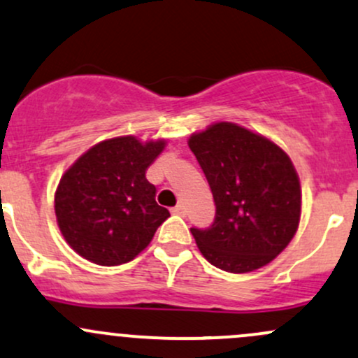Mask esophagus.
<instances>
[{"instance_id":"1","label":"esophagus","mask_w":358,"mask_h":358,"mask_svg":"<svg viewBox=\"0 0 358 358\" xmlns=\"http://www.w3.org/2000/svg\"><path fill=\"white\" fill-rule=\"evenodd\" d=\"M171 212H173V214H176V215H185L187 214V207L183 206V203H178V206L173 207Z\"/></svg>"}]
</instances>
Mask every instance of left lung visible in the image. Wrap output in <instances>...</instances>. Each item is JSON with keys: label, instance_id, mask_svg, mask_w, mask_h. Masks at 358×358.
I'll return each mask as SVG.
<instances>
[{"label": "left lung", "instance_id": "obj_1", "mask_svg": "<svg viewBox=\"0 0 358 358\" xmlns=\"http://www.w3.org/2000/svg\"><path fill=\"white\" fill-rule=\"evenodd\" d=\"M215 202L214 222L192 227L200 253L224 272L262 268L285 250L301 219V183L284 149L231 122L192 134Z\"/></svg>", "mask_w": 358, "mask_h": 358}]
</instances>
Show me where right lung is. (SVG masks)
<instances>
[{"label":"right lung","instance_id":"right-lung-1","mask_svg":"<svg viewBox=\"0 0 358 358\" xmlns=\"http://www.w3.org/2000/svg\"><path fill=\"white\" fill-rule=\"evenodd\" d=\"M164 141L134 136L101 141L66 170L54 199L57 226L78 255L96 265L134 260L170 212L156 203L146 170Z\"/></svg>","mask_w":358,"mask_h":358}]
</instances>
